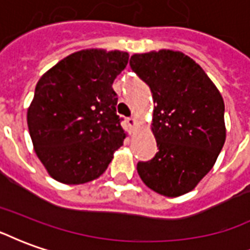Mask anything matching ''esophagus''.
<instances>
[{"label": "esophagus", "mask_w": 250, "mask_h": 250, "mask_svg": "<svg viewBox=\"0 0 250 250\" xmlns=\"http://www.w3.org/2000/svg\"><path fill=\"white\" fill-rule=\"evenodd\" d=\"M127 123H128V125H130L131 128H132V127H135V125H136L135 116H131V118H128V119H127Z\"/></svg>", "instance_id": "esophagus-1"}]
</instances>
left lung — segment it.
Here are the masks:
<instances>
[{
    "label": "left lung",
    "mask_w": 250,
    "mask_h": 250,
    "mask_svg": "<svg viewBox=\"0 0 250 250\" xmlns=\"http://www.w3.org/2000/svg\"><path fill=\"white\" fill-rule=\"evenodd\" d=\"M130 65L150 87L155 103L151 130L158 152L138 163V174L155 193L179 197L199 184L222 150L224 99L204 69L182 52L136 53Z\"/></svg>",
    "instance_id": "obj_1"
}]
</instances>
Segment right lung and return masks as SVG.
I'll return each mask as SVG.
<instances>
[{
    "mask_svg": "<svg viewBox=\"0 0 250 250\" xmlns=\"http://www.w3.org/2000/svg\"><path fill=\"white\" fill-rule=\"evenodd\" d=\"M128 53L105 49L75 52L37 83L28 108V128L37 157L52 178L82 185L107 170L123 145L112 83Z\"/></svg>",
    "mask_w": 250,
    "mask_h": 250,
    "instance_id": "add662e5",
    "label": "right lung"
}]
</instances>
